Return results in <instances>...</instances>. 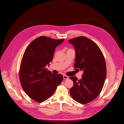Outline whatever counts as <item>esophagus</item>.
I'll list each match as a JSON object with an SVG mask.
<instances>
[{
	"mask_svg": "<svg viewBox=\"0 0 124 124\" xmlns=\"http://www.w3.org/2000/svg\"><path fill=\"white\" fill-rule=\"evenodd\" d=\"M63 78L64 79H68V77L65 75H63Z\"/></svg>",
	"mask_w": 124,
	"mask_h": 124,
	"instance_id": "obj_1",
	"label": "esophagus"
}]
</instances>
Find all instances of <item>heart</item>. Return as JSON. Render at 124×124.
Returning a JSON list of instances; mask_svg holds the SVG:
<instances>
[{"label":"heart","mask_w":124,"mask_h":124,"mask_svg":"<svg viewBox=\"0 0 124 124\" xmlns=\"http://www.w3.org/2000/svg\"><path fill=\"white\" fill-rule=\"evenodd\" d=\"M71 50V49H68V50Z\"/></svg>","instance_id":"b5f03b06"}]
</instances>
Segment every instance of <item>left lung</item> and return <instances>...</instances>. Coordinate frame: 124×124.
<instances>
[{
    "label": "left lung",
    "mask_w": 124,
    "mask_h": 124,
    "mask_svg": "<svg viewBox=\"0 0 124 124\" xmlns=\"http://www.w3.org/2000/svg\"><path fill=\"white\" fill-rule=\"evenodd\" d=\"M68 42L75 49L74 69L83 71L80 79L75 76L70 77L74 83L70 93L77 102L88 103L99 96L105 83L107 75L105 57L97 45L85 37H76Z\"/></svg>",
    "instance_id": "left-lung-1"
}]
</instances>
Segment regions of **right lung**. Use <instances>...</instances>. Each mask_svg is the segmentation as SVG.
Instances as JSON below:
<instances>
[{
    "mask_svg": "<svg viewBox=\"0 0 124 124\" xmlns=\"http://www.w3.org/2000/svg\"><path fill=\"white\" fill-rule=\"evenodd\" d=\"M64 40L41 36L32 41L24 52L19 68V80L24 92L36 102L50 98L63 80L62 74H52L46 66L53 60L56 47Z\"/></svg>",
    "mask_w": 124,
    "mask_h": 124,
    "instance_id": "1",
    "label": "right lung"
}]
</instances>
